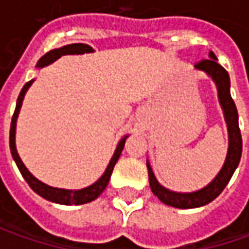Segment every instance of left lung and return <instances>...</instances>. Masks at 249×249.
Instances as JSON below:
<instances>
[{"label": "left lung", "instance_id": "1", "mask_svg": "<svg viewBox=\"0 0 249 249\" xmlns=\"http://www.w3.org/2000/svg\"><path fill=\"white\" fill-rule=\"evenodd\" d=\"M196 68L199 71H204L216 83L217 97H219V102H220L223 113H225V120L227 123V130H229V151H227L225 165L217 173V176L208 186L198 190V191H194V193H176V191H170L163 186H160L152 172V167L147 162L149 186H151L154 196H158L163 204L180 208V209H191V208L204 206L212 202L216 196L225 190L227 183L230 181L234 170L240 163L241 152H243V139H241V133H240V127H238V113H237L234 101L230 95L229 73L223 66H220L217 63V58L212 51L209 53V59H202V61L196 62Z\"/></svg>", "mask_w": 249, "mask_h": 249}]
</instances>
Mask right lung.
<instances>
[{"label": "right lung", "mask_w": 249, "mask_h": 249, "mask_svg": "<svg viewBox=\"0 0 249 249\" xmlns=\"http://www.w3.org/2000/svg\"><path fill=\"white\" fill-rule=\"evenodd\" d=\"M94 53V50L91 48L90 45L82 43H76V44H69V45H65V47H61V48H56V50H53L50 53H47L44 56L40 58V61L37 62V68H44L50 63H53V61H56L58 58H61L62 55H79V53ZM34 80H30L27 82L23 86V89L20 91L19 97H18V102H16V108H15L14 116H12V122H11V131H9V147H11V154H12V158L16 162V166L19 167L22 176L24 177V180L27 181V184L30 186V188L33 190L34 193H37L40 196H43L45 199L51 201V202H56V204H61V205H82V204H87V202H91L94 201L95 198H98L101 196V193L107 188L108 183H109L110 175L113 172V167L116 165L118 159H119L120 154L123 151V147H124V142H126V139L129 136H124L123 139L120 140L118 147L115 149V154L110 159L109 165L105 169V173L91 186L86 187V188H82V190H65V188H55V187L47 186L44 184L43 181H40L38 178L36 177L27 170V167L24 166V163L22 162V159L19 157L18 151H16V144H15V133H16V120H18V115H19V110H20V107H22V102H23L24 94L26 91L29 90V87L32 86V83Z\"/></svg>", "instance_id": "add662e5"}]
</instances>
